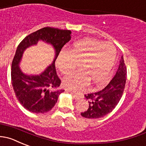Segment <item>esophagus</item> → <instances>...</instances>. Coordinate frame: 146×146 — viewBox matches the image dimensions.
<instances>
[{
    "mask_svg": "<svg viewBox=\"0 0 146 146\" xmlns=\"http://www.w3.org/2000/svg\"><path fill=\"white\" fill-rule=\"evenodd\" d=\"M71 94H72V96H73V98H74L75 99H76V100H79V99L80 98V96H78V95H77V94H76V93H71Z\"/></svg>",
    "mask_w": 146,
    "mask_h": 146,
    "instance_id": "esophagus-1",
    "label": "esophagus"
}]
</instances>
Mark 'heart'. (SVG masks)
Masks as SVG:
<instances>
[{
	"mask_svg": "<svg viewBox=\"0 0 146 146\" xmlns=\"http://www.w3.org/2000/svg\"><path fill=\"white\" fill-rule=\"evenodd\" d=\"M116 58V49L109 42L94 38L80 39L58 56L56 65L64 76L71 75L80 64L81 73L66 78L63 86L71 90H80L88 84L101 88L110 80Z\"/></svg>",
	"mask_w": 146,
	"mask_h": 146,
	"instance_id": "1",
	"label": "heart"
}]
</instances>
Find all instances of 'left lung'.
Here are the masks:
<instances>
[{"label":"left lung","mask_w":146,"mask_h":146,"mask_svg":"<svg viewBox=\"0 0 146 146\" xmlns=\"http://www.w3.org/2000/svg\"><path fill=\"white\" fill-rule=\"evenodd\" d=\"M127 70L123 56H121L116 73L111 82L103 90L85 95L88 100L87 111L81 113V115L89 119H96L105 116L115 108L121 100L126 82Z\"/></svg>","instance_id":"left-lung-1"}]
</instances>
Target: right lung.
I'll return each mask as SVG.
<instances>
[{"mask_svg": "<svg viewBox=\"0 0 146 146\" xmlns=\"http://www.w3.org/2000/svg\"><path fill=\"white\" fill-rule=\"evenodd\" d=\"M71 31L46 27L30 34L18 45L11 66V81L15 96L26 110L35 113L50 111L64 90L59 88L60 80L56 73L55 61L62 48L71 38ZM42 40L55 50L53 63L39 75H28L19 68L24 51Z\"/></svg>", "mask_w": 146, "mask_h": 146, "instance_id": "1", "label": "right lung"}]
</instances>
